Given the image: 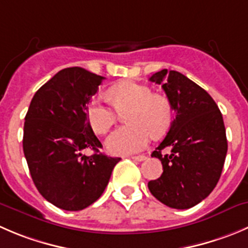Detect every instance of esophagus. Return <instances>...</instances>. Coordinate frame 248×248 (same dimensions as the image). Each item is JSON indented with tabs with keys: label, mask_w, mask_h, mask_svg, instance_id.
Masks as SVG:
<instances>
[{
	"label": "esophagus",
	"mask_w": 248,
	"mask_h": 248,
	"mask_svg": "<svg viewBox=\"0 0 248 248\" xmlns=\"http://www.w3.org/2000/svg\"><path fill=\"white\" fill-rule=\"evenodd\" d=\"M132 160L134 161H138V162H140V161H144L146 158L145 155H138V156H132Z\"/></svg>",
	"instance_id": "esophagus-1"
}]
</instances>
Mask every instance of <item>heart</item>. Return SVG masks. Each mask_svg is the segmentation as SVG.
Here are the masks:
<instances>
[{
  "mask_svg": "<svg viewBox=\"0 0 248 248\" xmlns=\"http://www.w3.org/2000/svg\"><path fill=\"white\" fill-rule=\"evenodd\" d=\"M108 94L119 112L129 110L126 115L128 126L120 127L108 138L107 148L110 153H138L148 145L151 134L162 136L172 124L173 109L168 98L153 93L148 86L126 81L112 86ZM116 110L103 95L93 98L86 109L93 132L99 136L107 134L117 121Z\"/></svg>",
  "mask_w": 248,
  "mask_h": 248,
  "instance_id": "1",
  "label": "heart"
}]
</instances>
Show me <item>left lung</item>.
I'll list each match as a JSON object with an SVG mask.
<instances>
[{
	"label": "left lung",
	"mask_w": 248,
	"mask_h": 248,
	"mask_svg": "<svg viewBox=\"0 0 248 248\" xmlns=\"http://www.w3.org/2000/svg\"><path fill=\"white\" fill-rule=\"evenodd\" d=\"M149 80L161 85L175 117L151 154L163 172L148 188L163 205L186 210L207 198L222 174L228 151L222 112L203 88L178 71L163 69ZM163 148L171 153L162 155Z\"/></svg>",
	"instance_id": "1"
}]
</instances>
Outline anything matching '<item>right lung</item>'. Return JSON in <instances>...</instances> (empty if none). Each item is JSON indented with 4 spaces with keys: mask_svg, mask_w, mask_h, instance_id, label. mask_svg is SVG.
<instances>
[{
    "mask_svg": "<svg viewBox=\"0 0 248 248\" xmlns=\"http://www.w3.org/2000/svg\"><path fill=\"white\" fill-rule=\"evenodd\" d=\"M105 78L78 66L55 74L33 95L24 124L23 150L41 195L65 211H81L104 193L120 157L99 153L102 143L86 116ZM95 154L86 156L83 148Z\"/></svg>",
    "mask_w": 248,
    "mask_h": 248,
    "instance_id": "obj_1",
    "label": "right lung"
}]
</instances>
